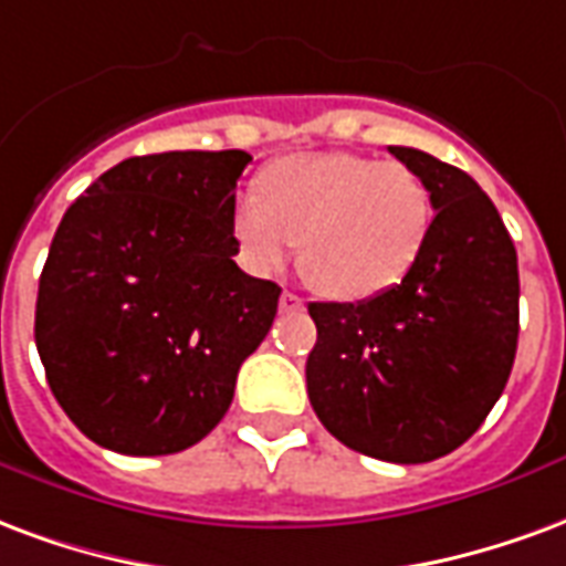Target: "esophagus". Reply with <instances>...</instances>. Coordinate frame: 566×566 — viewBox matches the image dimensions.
Returning a JSON list of instances; mask_svg holds the SVG:
<instances>
[{"label":"esophagus","mask_w":566,"mask_h":566,"mask_svg":"<svg viewBox=\"0 0 566 566\" xmlns=\"http://www.w3.org/2000/svg\"><path fill=\"white\" fill-rule=\"evenodd\" d=\"M280 311L283 313L304 311V301H301L295 292H283V295H280Z\"/></svg>","instance_id":"obj_1"}]
</instances>
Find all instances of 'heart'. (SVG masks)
<instances>
[{"instance_id":"1","label":"heart","mask_w":566,"mask_h":566,"mask_svg":"<svg viewBox=\"0 0 566 566\" xmlns=\"http://www.w3.org/2000/svg\"><path fill=\"white\" fill-rule=\"evenodd\" d=\"M431 222L434 198L413 168L358 153L283 156L259 171L255 198L229 210L250 271H277L298 243L304 277L340 301L398 286L424 253Z\"/></svg>"}]
</instances>
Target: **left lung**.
I'll return each instance as SVG.
<instances>
[{"label": "left lung", "instance_id": "left-lung-1", "mask_svg": "<svg viewBox=\"0 0 566 566\" xmlns=\"http://www.w3.org/2000/svg\"><path fill=\"white\" fill-rule=\"evenodd\" d=\"M389 150L431 189V238L389 292L307 304V395L344 447L422 464L461 447L501 398L518 344V262L473 177L431 153Z\"/></svg>", "mask_w": 566, "mask_h": 566}]
</instances>
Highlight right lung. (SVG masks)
<instances>
[{
    "mask_svg": "<svg viewBox=\"0 0 566 566\" xmlns=\"http://www.w3.org/2000/svg\"><path fill=\"white\" fill-rule=\"evenodd\" d=\"M243 150L132 156L65 210L39 280L35 346L65 416L123 455L208 437L280 286L234 265Z\"/></svg>",
    "mask_w": 566,
    "mask_h": 566,
    "instance_id": "add662e5",
    "label": "right lung"
}]
</instances>
